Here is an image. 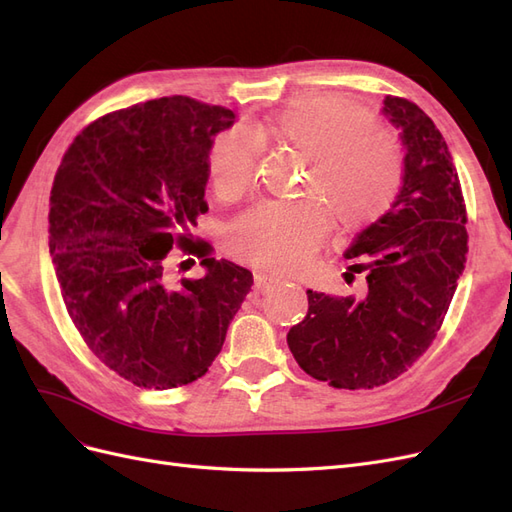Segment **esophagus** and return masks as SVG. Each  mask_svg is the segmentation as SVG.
Masks as SVG:
<instances>
[{"label":"esophagus","mask_w":512,"mask_h":512,"mask_svg":"<svg viewBox=\"0 0 512 512\" xmlns=\"http://www.w3.org/2000/svg\"><path fill=\"white\" fill-rule=\"evenodd\" d=\"M277 284H282L280 277L269 275L265 271H254V286H256L258 292H267V290H271Z\"/></svg>","instance_id":"obj_1"}]
</instances>
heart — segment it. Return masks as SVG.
<instances>
[{
  "label": "heart",
  "mask_w": 512,
  "mask_h": 512,
  "mask_svg": "<svg viewBox=\"0 0 512 512\" xmlns=\"http://www.w3.org/2000/svg\"><path fill=\"white\" fill-rule=\"evenodd\" d=\"M254 138L260 145L294 149L305 158L301 192L314 196L292 203L267 200L228 226L230 252L256 267L301 269L331 230L325 206L342 230H363L395 205L404 185L397 141L376 128L367 108L346 98L294 100L258 123ZM207 170L218 198L235 200L256 183L254 147L239 132H224L209 149Z\"/></svg>",
  "instance_id": "heart-1"
}]
</instances>
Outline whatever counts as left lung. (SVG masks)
<instances>
[{
  "label": "left lung",
  "instance_id": "1",
  "mask_svg": "<svg viewBox=\"0 0 512 512\" xmlns=\"http://www.w3.org/2000/svg\"><path fill=\"white\" fill-rule=\"evenodd\" d=\"M401 130L404 185L395 205L346 250L365 275L359 297L307 290L303 322L288 331L299 367L335 389H374L399 378L436 339L468 254V211L444 136L414 102L386 96Z\"/></svg>",
  "mask_w": 512,
  "mask_h": 512
}]
</instances>
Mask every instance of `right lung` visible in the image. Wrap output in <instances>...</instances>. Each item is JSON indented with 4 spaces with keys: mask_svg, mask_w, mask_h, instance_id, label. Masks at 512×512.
Segmentation results:
<instances>
[{
    "mask_svg": "<svg viewBox=\"0 0 512 512\" xmlns=\"http://www.w3.org/2000/svg\"><path fill=\"white\" fill-rule=\"evenodd\" d=\"M232 123L228 108L188 96L138 102L85 126L55 173L49 247L68 316L108 369L143 389L205 376L252 290L250 271L190 235L209 209L213 136ZM170 249L206 275L175 283Z\"/></svg>",
    "mask_w": 512,
    "mask_h": 512,
    "instance_id": "add662e5",
    "label": "right lung"
}]
</instances>
